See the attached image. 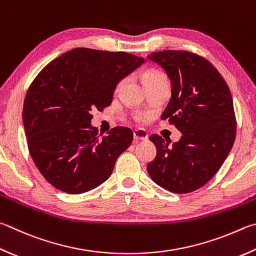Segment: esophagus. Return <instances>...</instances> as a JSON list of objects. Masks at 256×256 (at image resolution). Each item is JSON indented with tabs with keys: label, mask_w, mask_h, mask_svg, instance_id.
Instances as JSON below:
<instances>
[{
	"label": "esophagus",
	"mask_w": 256,
	"mask_h": 256,
	"mask_svg": "<svg viewBox=\"0 0 256 256\" xmlns=\"http://www.w3.org/2000/svg\"><path fill=\"white\" fill-rule=\"evenodd\" d=\"M133 138H134V140H136V141H143V140H148V136L146 131L138 128V130H134Z\"/></svg>",
	"instance_id": "1"
}]
</instances>
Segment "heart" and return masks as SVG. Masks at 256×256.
<instances>
[{
  "instance_id": "b5f03b06",
  "label": "heart",
  "mask_w": 256,
  "mask_h": 256,
  "mask_svg": "<svg viewBox=\"0 0 256 256\" xmlns=\"http://www.w3.org/2000/svg\"><path fill=\"white\" fill-rule=\"evenodd\" d=\"M143 80H144V84H146L148 90L160 85V84L168 82L166 76L164 72L158 70V69H153V68L148 69V70L143 72ZM124 82H125L124 80H120L118 82V86H116V90H120V88L123 86ZM134 118L138 120V122H146V120L150 118V114L144 113V112H136V114H134Z\"/></svg>"
}]
</instances>
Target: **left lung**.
<instances>
[{
	"instance_id": "1",
	"label": "left lung",
	"mask_w": 256,
	"mask_h": 256,
	"mask_svg": "<svg viewBox=\"0 0 256 256\" xmlns=\"http://www.w3.org/2000/svg\"><path fill=\"white\" fill-rule=\"evenodd\" d=\"M148 58L164 69L171 82V98L162 120L182 133L178 142L148 138L156 148L148 174L156 184L176 194L205 186L233 146L236 118L230 90L220 72L202 56L184 50L152 52Z\"/></svg>"
}]
</instances>
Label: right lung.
<instances>
[{"label":"right lung","instance_id":"add662e5","mask_svg":"<svg viewBox=\"0 0 256 256\" xmlns=\"http://www.w3.org/2000/svg\"><path fill=\"white\" fill-rule=\"evenodd\" d=\"M144 62L118 51L75 48L49 62L26 92L23 125L30 156L44 179L78 194L110 178L133 132L116 126L100 138L92 108L110 105L118 82Z\"/></svg>","mask_w":256,"mask_h":256}]
</instances>
